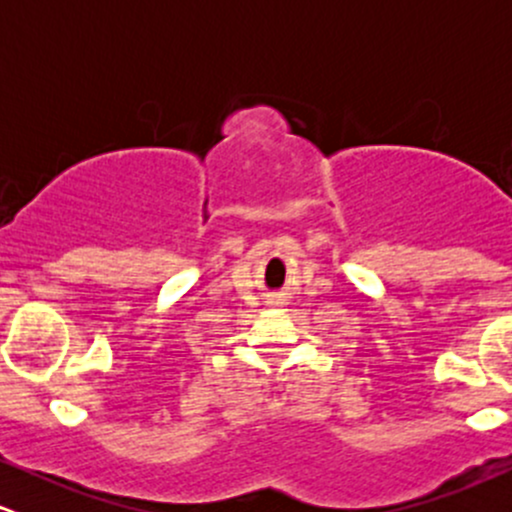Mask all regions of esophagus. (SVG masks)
<instances>
[{
    "instance_id": "obj_1",
    "label": "esophagus",
    "mask_w": 512,
    "mask_h": 512,
    "mask_svg": "<svg viewBox=\"0 0 512 512\" xmlns=\"http://www.w3.org/2000/svg\"><path fill=\"white\" fill-rule=\"evenodd\" d=\"M269 303H279V298H272V301H269Z\"/></svg>"
}]
</instances>
